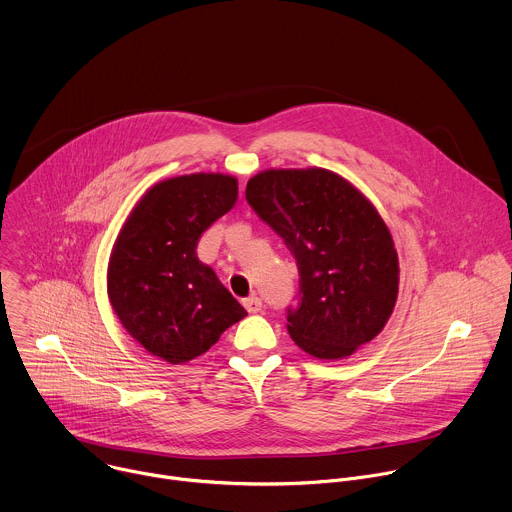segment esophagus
I'll use <instances>...</instances> for the list:
<instances>
[{"label":"esophagus","instance_id":"obj_1","mask_svg":"<svg viewBox=\"0 0 512 512\" xmlns=\"http://www.w3.org/2000/svg\"><path fill=\"white\" fill-rule=\"evenodd\" d=\"M243 305H245V309L249 311V313H259L261 309H263V303H261V299L259 297H247L245 301H243Z\"/></svg>","mask_w":512,"mask_h":512}]
</instances>
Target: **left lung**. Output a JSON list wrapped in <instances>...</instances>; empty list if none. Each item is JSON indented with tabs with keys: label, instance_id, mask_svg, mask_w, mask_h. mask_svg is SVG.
I'll list each match as a JSON object with an SVG mask.
<instances>
[{
	"label": "left lung",
	"instance_id": "left-lung-1",
	"mask_svg": "<svg viewBox=\"0 0 512 512\" xmlns=\"http://www.w3.org/2000/svg\"><path fill=\"white\" fill-rule=\"evenodd\" d=\"M245 197L297 261L299 307L287 317L295 345L337 361L373 341L399 295L397 249L375 205L323 167L261 171Z\"/></svg>",
	"mask_w": 512,
	"mask_h": 512
}]
</instances>
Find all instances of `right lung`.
Here are the masks:
<instances>
[{
  "label": "right lung",
  "instance_id": "1",
  "mask_svg": "<svg viewBox=\"0 0 512 512\" xmlns=\"http://www.w3.org/2000/svg\"><path fill=\"white\" fill-rule=\"evenodd\" d=\"M237 193L233 175H179L149 187L125 219L107 265V295L149 355L183 365L247 315L197 257L201 233L235 205Z\"/></svg>",
  "mask_w": 512,
  "mask_h": 512
}]
</instances>
